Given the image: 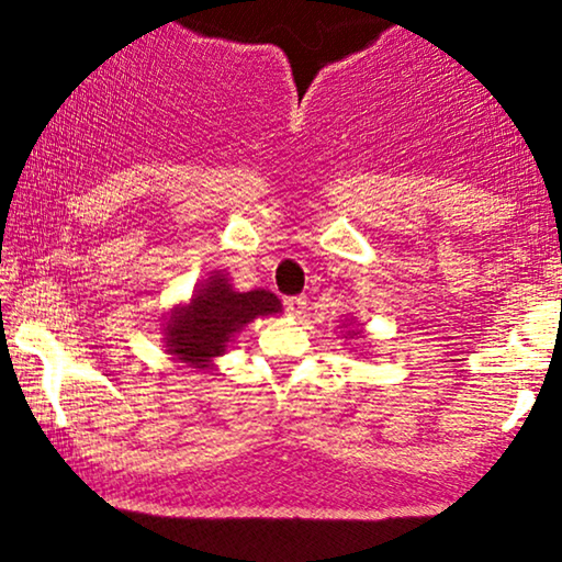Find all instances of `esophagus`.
Returning <instances> with one entry per match:
<instances>
[{
    "instance_id": "esophagus-1",
    "label": "esophagus",
    "mask_w": 562,
    "mask_h": 562,
    "mask_svg": "<svg viewBox=\"0 0 562 562\" xmlns=\"http://www.w3.org/2000/svg\"><path fill=\"white\" fill-rule=\"evenodd\" d=\"M283 306H286V312L291 316H301L306 312V299L304 296H289L286 301H283Z\"/></svg>"
}]
</instances>
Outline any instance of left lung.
<instances>
[{"label": "left lung", "instance_id": "1", "mask_svg": "<svg viewBox=\"0 0 562 562\" xmlns=\"http://www.w3.org/2000/svg\"><path fill=\"white\" fill-rule=\"evenodd\" d=\"M341 327H345V337L347 339H364V331L360 329V327H357V324H355V319H349L347 324H341ZM355 349V347H352ZM355 352H360V349H355ZM362 355V352H360Z\"/></svg>", "mask_w": 562, "mask_h": 562}]
</instances>
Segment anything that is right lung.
<instances>
[{
	"label": "right lung",
	"instance_id": "right-lung-1",
	"mask_svg": "<svg viewBox=\"0 0 562 562\" xmlns=\"http://www.w3.org/2000/svg\"><path fill=\"white\" fill-rule=\"evenodd\" d=\"M273 314H281V301L271 291H238L225 271H210L190 299L169 308L161 341L175 362L192 372H210L246 324Z\"/></svg>",
	"mask_w": 562,
	"mask_h": 562
}]
</instances>
